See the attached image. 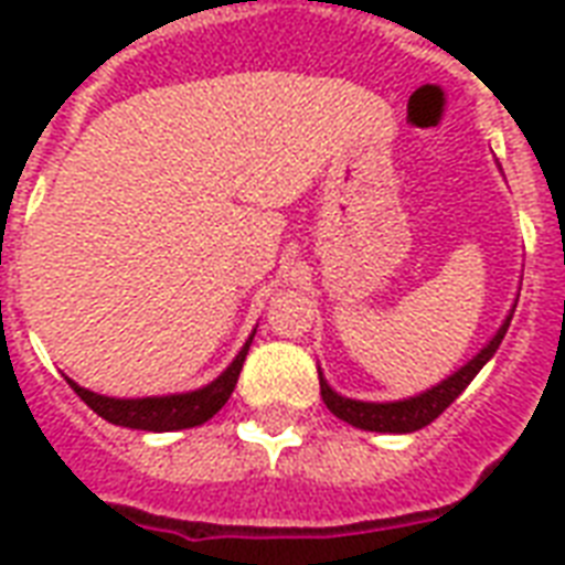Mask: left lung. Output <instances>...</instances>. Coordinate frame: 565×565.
Segmentation results:
<instances>
[{
    "label": "left lung",
    "mask_w": 565,
    "mask_h": 565,
    "mask_svg": "<svg viewBox=\"0 0 565 565\" xmlns=\"http://www.w3.org/2000/svg\"><path fill=\"white\" fill-rule=\"evenodd\" d=\"M513 321V315L507 318L504 327L495 332V339L483 348V351L475 356V360L460 369L454 377H448L439 386H433L430 392H424L418 397H409V401H397V404H362V401H351V397L335 395L321 377V397L327 409L332 415H339L342 422L353 424V427H362V430H377V433H413L427 427L430 422H436L445 409H448L457 397L466 392L471 380L478 377V371L492 360V353L498 351V344L504 339L507 327Z\"/></svg>",
    "instance_id": "1"
}]
</instances>
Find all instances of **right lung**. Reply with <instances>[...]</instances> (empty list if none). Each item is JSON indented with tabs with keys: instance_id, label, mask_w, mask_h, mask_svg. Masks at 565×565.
Returning a JSON list of instances; mask_svg holds the SVG:
<instances>
[{
	"instance_id": "obj_1",
	"label": "right lung",
	"mask_w": 565,
	"mask_h": 565,
	"mask_svg": "<svg viewBox=\"0 0 565 565\" xmlns=\"http://www.w3.org/2000/svg\"><path fill=\"white\" fill-rule=\"evenodd\" d=\"M250 342L253 339H247L242 353L235 356L233 365L223 371L221 377L214 380V383H209L205 388L188 392V395L120 401V397L94 395V392L76 386L73 380H70V386H73V392H76L96 415H103L105 422L120 424V427H132V430H185V427H196V424L209 422V418L230 401L235 383H238V374H242L244 356L250 351Z\"/></svg>"
}]
</instances>
